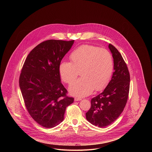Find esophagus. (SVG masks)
Returning <instances> with one entry per match:
<instances>
[{
    "label": "esophagus",
    "mask_w": 152,
    "mask_h": 152,
    "mask_svg": "<svg viewBox=\"0 0 152 152\" xmlns=\"http://www.w3.org/2000/svg\"><path fill=\"white\" fill-rule=\"evenodd\" d=\"M74 100H75V101H78L82 100V98H78V97H75V98H74Z\"/></svg>",
    "instance_id": "obj_1"
}]
</instances>
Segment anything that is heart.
Returning a JSON list of instances; mask_svg holds the SVG:
<instances>
[{"label":"heart","instance_id":"b5f03b06","mask_svg":"<svg viewBox=\"0 0 152 152\" xmlns=\"http://www.w3.org/2000/svg\"><path fill=\"white\" fill-rule=\"evenodd\" d=\"M69 59L71 63H60L59 74L63 82L70 84L80 72L81 78L69 87L72 94L85 96L94 89L101 91L108 85L113 71V60L107 50L83 45L71 53Z\"/></svg>","mask_w":152,"mask_h":152}]
</instances>
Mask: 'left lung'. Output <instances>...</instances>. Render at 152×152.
I'll use <instances>...</instances> for the list:
<instances>
[{"label":"left lung","mask_w":152,"mask_h":152,"mask_svg":"<svg viewBox=\"0 0 152 152\" xmlns=\"http://www.w3.org/2000/svg\"><path fill=\"white\" fill-rule=\"evenodd\" d=\"M113 58L111 80L104 91L91 101V107L86 113L87 121L91 124L104 128L112 124L125 108L129 92L130 74L126 64L118 50L109 44Z\"/></svg>","instance_id":"left-lung-1"}]
</instances>
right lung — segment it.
<instances>
[{"instance_id": "right-lung-1", "label": "right lung", "mask_w": 152, "mask_h": 152, "mask_svg": "<svg viewBox=\"0 0 152 152\" xmlns=\"http://www.w3.org/2000/svg\"><path fill=\"white\" fill-rule=\"evenodd\" d=\"M74 40H48L34 47L27 56L19 78L26 109L32 118L45 128L64 119L66 108L74 98L66 96L61 83L59 65Z\"/></svg>"}]
</instances>
